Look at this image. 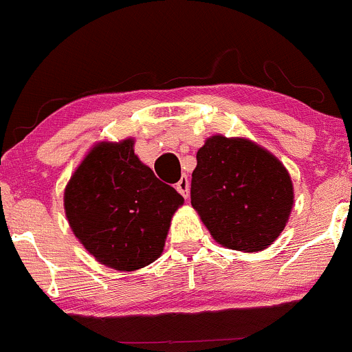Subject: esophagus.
I'll use <instances>...</instances> for the list:
<instances>
[{"label": "esophagus", "instance_id": "esophagus-1", "mask_svg": "<svg viewBox=\"0 0 352 352\" xmlns=\"http://www.w3.org/2000/svg\"><path fill=\"white\" fill-rule=\"evenodd\" d=\"M176 190L179 191L184 198H188V195H190V181H188L186 176H181V179L176 183Z\"/></svg>", "mask_w": 352, "mask_h": 352}]
</instances>
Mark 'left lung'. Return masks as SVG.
<instances>
[{
    "mask_svg": "<svg viewBox=\"0 0 352 352\" xmlns=\"http://www.w3.org/2000/svg\"><path fill=\"white\" fill-rule=\"evenodd\" d=\"M293 204L287 169L255 142L214 135L197 152L191 205L219 245L265 250L286 228Z\"/></svg>",
    "mask_w": 352,
    "mask_h": 352,
    "instance_id": "left-lung-1",
    "label": "left lung"
}]
</instances>
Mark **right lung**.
I'll list each match as a JSON object with an SVG mask.
<instances>
[{"instance_id": "obj_1", "label": "right lung", "mask_w": 352, "mask_h": 352, "mask_svg": "<svg viewBox=\"0 0 352 352\" xmlns=\"http://www.w3.org/2000/svg\"><path fill=\"white\" fill-rule=\"evenodd\" d=\"M133 138L90 148L65 188L73 234L97 262L131 272L161 256L183 197L135 155Z\"/></svg>"}]
</instances>
